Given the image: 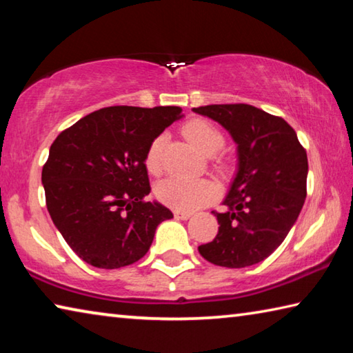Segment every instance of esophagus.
Returning <instances> with one entry per match:
<instances>
[{
  "instance_id": "esophagus-1",
  "label": "esophagus",
  "mask_w": 353,
  "mask_h": 353,
  "mask_svg": "<svg viewBox=\"0 0 353 353\" xmlns=\"http://www.w3.org/2000/svg\"><path fill=\"white\" fill-rule=\"evenodd\" d=\"M191 214L193 213H190V212H183V210H174V216L176 218H179V219H188Z\"/></svg>"
}]
</instances>
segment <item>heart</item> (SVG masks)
Segmentation results:
<instances>
[{
	"label": "heart",
	"instance_id": "heart-1",
	"mask_svg": "<svg viewBox=\"0 0 353 353\" xmlns=\"http://www.w3.org/2000/svg\"><path fill=\"white\" fill-rule=\"evenodd\" d=\"M183 134L205 155H214L224 146V135L205 119H193L183 126ZM166 134L155 135L145 154L146 170L151 174H160L163 168V149ZM155 194L165 205L176 210L191 212L210 202L216 196V188L205 179H185L181 176L166 177L155 187Z\"/></svg>",
	"mask_w": 353,
	"mask_h": 353
}]
</instances>
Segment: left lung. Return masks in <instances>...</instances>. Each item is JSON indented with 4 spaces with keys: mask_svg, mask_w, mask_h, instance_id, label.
<instances>
[{
    "mask_svg": "<svg viewBox=\"0 0 353 353\" xmlns=\"http://www.w3.org/2000/svg\"><path fill=\"white\" fill-rule=\"evenodd\" d=\"M229 130L238 145L240 168L224 201L213 212L218 234L201 244L213 265L246 268L268 259L288 235L307 198L305 148L282 117L249 104H212L193 109Z\"/></svg>",
    "mask_w": 353,
    "mask_h": 353,
    "instance_id": "8db88e82",
    "label": "left lung"
}]
</instances>
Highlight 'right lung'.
Masks as SVG:
<instances>
[{
  "label": "right lung",
  "mask_w": 353,
  "mask_h": 353,
  "mask_svg": "<svg viewBox=\"0 0 353 353\" xmlns=\"http://www.w3.org/2000/svg\"><path fill=\"white\" fill-rule=\"evenodd\" d=\"M182 117L181 107H104L57 135L41 170L48 212L88 265L117 270L149 250L170 208L146 202L148 145Z\"/></svg>",
  "instance_id": "obj_1"
}]
</instances>
